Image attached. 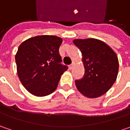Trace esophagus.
Returning <instances> with one entry per match:
<instances>
[{
  "mask_svg": "<svg viewBox=\"0 0 130 130\" xmlns=\"http://www.w3.org/2000/svg\"><path fill=\"white\" fill-rule=\"evenodd\" d=\"M73 66H74V64H73V63H72V64H70L69 66V68L70 69H72V68H73Z\"/></svg>",
  "mask_w": 130,
  "mask_h": 130,
  "instance_id": "1",
  "label": "esophagus"
}]
</instances>
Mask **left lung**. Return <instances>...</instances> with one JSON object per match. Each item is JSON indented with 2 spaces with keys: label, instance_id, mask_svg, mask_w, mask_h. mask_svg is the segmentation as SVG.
<instances>
[{
  "label": "left lung",
  "instance_id": "left-lung-1",
  "mask_svg": "<svg viewBox=\"0 0 130 130\" xmlns=\"http://www.w3.org/2000/svg\"><path fill=\"white\" fill-rule=\"evenodd\" d=\"M74 44L83 55L85 74L75 80L77 90L90 98L101 96L111 87L117 77L119 60L106 43L94 38L75 39Z\"/></svg>",
  "mask_w": 130,
  "mask_h": 130
}]
</instances>
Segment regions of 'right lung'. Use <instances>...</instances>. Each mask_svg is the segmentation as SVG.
<instances>
[{"mask_svg":"<svg viewBox=\"0 0 130 130\" xmlns=\"http://www.w3.org/2000/svg\"><path fill=\"white\" fill-rule=\"evenodd\" d=\"M62 38L39 35L24 41L15 56L19 78L28 92L35 96L50 95L57 88L61 76L67 70L62 65L59 47Z\"/></svg>","mask_w":130,"mask_h":130,"instance_id":"add662e5","label":"right lung"}]
</instances>
